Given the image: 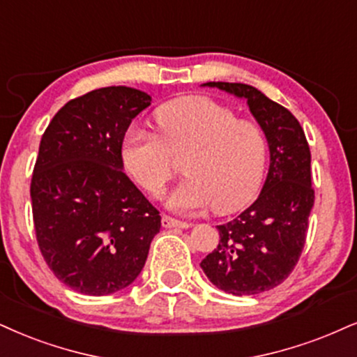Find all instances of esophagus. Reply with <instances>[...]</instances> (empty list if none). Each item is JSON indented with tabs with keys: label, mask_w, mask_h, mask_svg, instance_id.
<instances>
[{
	"label": "esophagus",
	"mask_w": 357,
	"mask_h": 357,
	"mask_svg": "<svg viewBox=\"0 0 357 357\" xmlns=\"http://www.w3.org/2000/svg\"><path fill=\"white\" fill-rule=\"evenodd\" d=\"M162 227L164 228H188L190 227V223L182 222V220H177V218H172V217H169V215H164V217H162Z\"/></svg>",
	"instance_id": "esophagus-1"
}]
</instances>
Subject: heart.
<instances>
[{
    "label": "heart",
    "instance_id": "obj_1",
    "mask_svg": "<svg viewBox=\"0 0 357 357\" xmlns=\"http://www.w3.org/2000/svg\"><path fill=\"white\" fill-rule=\"evenodd\" d=\"M157 134L130 130L122 140L121 160L132 180L160 197L177 174L175 158H185L188 177L167 197L178 212L212 205L218 215L252 202L263 183L266 140L252 121L236 119L225 105L205 96L170 100L153 114Z\"/></svg>",
    "mask_w": 357,
    "mask_h": 357
}]
</instances>
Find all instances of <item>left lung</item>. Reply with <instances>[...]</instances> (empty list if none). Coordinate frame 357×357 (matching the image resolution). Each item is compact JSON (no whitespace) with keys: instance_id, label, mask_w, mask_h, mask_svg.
<instances>
[{"instance_id":"left-lung-1","label":"left lung","mask_w":357,"mask_h":357,"mask_svg":"<svg viewBox=\"0 0 357 357\" xmlns=\"http://www.w3.org/2000/svg\"><path fill=\"white\" fill-rule=\"evenodd\" d=\"M202 86L245 100L266 137L270 169L258 199L235 220L217 227L220 243L200 266L228 294L268 291L288 278L305 246L314 205L310 145L298 119L257 87L238 82Z\"/></svg>"}]
</instances>
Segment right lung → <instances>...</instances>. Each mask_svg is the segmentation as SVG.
<instances>
[{"label": "right lung", "instance_id": "right-lung-1", "mask_svg": "<svg viewBox=\"0 0 357 357\" xmlns=\"http://www.w3.org/2000/svg\"><path fill=\"white\" fill-rule=\"evenodd\" d=\"M147 92L100 87L69 100L44 132L31 180L36 238L74 291L104 296L134 283L160 215L124 174L121 145Z\"/></svg>", "mask_w": 357, "mask_h": 357}]
</instances>
